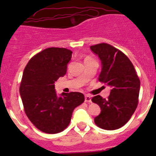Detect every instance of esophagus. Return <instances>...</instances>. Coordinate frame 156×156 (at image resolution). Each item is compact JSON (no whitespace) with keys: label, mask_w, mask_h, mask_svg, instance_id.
Instances as JSON below:
<instances>
[{"label":"esophagus","mask_w":156,"mask_h":156,"mask_svg":"<svg viewBox=\"0 0 156 156\" xmlns=\"http://www.w3.org/2000/svg\"><path fill=\"white\" fill-rule=\"evenodd\" d=\"M85 102L86 103H92V98L89 95H85Z\"/></svg>","instance_id":"obj_1"}]
</instances>
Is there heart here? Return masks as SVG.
<instances>
[{
    "label": "heart",
    "instance_id": "obj_1",
    "mask_svg": "<svg viewBox=\"0 0 156 156\" xmlns=\"http://www.w3.org/2000/svg\"><path fill=\"white\" fill-rule=\"evenodd\" d=\"M89 59H92V58H91L90 57H87V58H85V60H89Z\"/></svg>",
    "mask_w": 156,
    "mask_h": 156
}]
</instances>
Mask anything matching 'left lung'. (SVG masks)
Returning <instances> with one entry per match:
<instances>
[{
  "label": "left lung",
  "instance_id": "8db88e82",
  "mask_svg": "<svg viewBox=\"0 0 156 156\" xmlns=\"http://www.w3.org/2000/svg\"><path fill=\"white\" fill-rule=\"evenodd\" d=\"M90 49L101 61L99 81L112 88L107 99L100 95L92 98V101L101 109L94 122L103 129H118L128 122L136 109L140 80L133 64L119 50L106 43L90 46Z\"/></svg>",
  "mask_w": 156,
  "mask_h": 156
}]
</instances>
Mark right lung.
I'll return each mask as SVG.
<instances>
[{
    "mask_svg": "<svg viewBox=\"0 0 156 156\" xmlns=\"http://www.w3.org/2000/svg\"><path fill=\"white\" fill-rule=\"evenodd\" d=\"M72 53L66 48H46L32 57L23 71L20 94L25 112L44 133L63 131L73 110L84 101L80 92H63L58 97L55 90V81L67 73Z\"/></svg>",
    "mask_w": 156,
    "mask_h": 156,
    "instance_id": "add662e5",
    "label": "right lung"
}]
</instances>
